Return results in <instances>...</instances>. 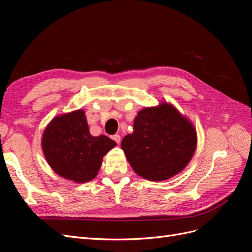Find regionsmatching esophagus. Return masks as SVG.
I'll return each instance as SVG.
<instances>
[{
    "label": "esophagus",
    "mask_w": 252,
    "mask_h": 252,
    "mask_svg": "<svg viewBox=\"0 0 252 252\" xmlns=\"http://www.w3.org/2000/svg\"><path fill=\"white\" fill-rule=\"evenodd\" d=\"M111 138H112V140L116 141V143H118V144L121 142V136H120V134H114V135L111 136Z\"/></svg>",
    "instance_id": "1"
}]
</instances>
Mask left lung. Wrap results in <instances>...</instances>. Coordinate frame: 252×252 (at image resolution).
Masks as SVG:
<instances>
[{"instance_id":"8db88e82","label":"left lung","mask_w":252,"mask_h":252,"mask_svg":"<svg viewBox=\"0 0 252 252\" xmlns=\"http://www.w3.org/2000/svg\"><path fill=\"white\" fill-rule=\"evenodd\" d=\"M121 147L134 172L149 181H164L178 174L191 159L196 148L193 125L172 105L139 111L133 132Z\"/></svg>"}]
</instances>
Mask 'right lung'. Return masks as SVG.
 Wrapping results in <instances>:
<instances>
[{
	"label": "right lung",
	"instance_id": "obj_1",
	"mask_svg": "<svg viewBox=\"0 0 252 252\" xmlns=\"http://www.w3.org/2000/svg\"><path fill=\"white\" fill-rule=\"evenodd\" d=\"M116 145L108 136L90 134L85 112L81 109L53 119L42 138L49 166L62 178L75 183L94 179L103 157Z\"/></svg>",
	"mask_w": 252,
	"mask_h": 252
}]
</instances>
